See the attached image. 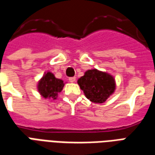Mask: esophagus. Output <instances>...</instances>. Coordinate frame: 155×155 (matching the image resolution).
I'll use <instances>...</instances> for the list:
<instances>
[{
	"label": "esophagus",
	"instance_id": "esophagus-1",
	"mask_svg": "<svg viewBox=\"0 0 155 155\" xmlns=\"http://www.w3.org/2000/svg\"><path fill=\"white\" fill-rule=\"evenodd\" d=\"M69 81H70V82H74L75 81V77H70L69 78Z\"/></svg>",
	"mask_w": 155,
	"mask_h": 155
}]
</instances>
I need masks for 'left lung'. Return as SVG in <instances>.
I'll list each match as a JSON object with an SVG mask.
<instances>
[{
    "label": "left lung",
    "instance_id": "8db88e82",
    "mask_svg": "<svg viewBox=\"0 0 155 155\" xmlns=\"http://www.w3.org/2000/svg\"><path fill=\"white\" fill-rule=\"evenodd\" d=\"M78 84L85 96L94 103H104L114 91V78L97 70H89L78 80Z\"/></svg>",
    "mask_w": 155,
    "mask_h": 155
}]
</instances>
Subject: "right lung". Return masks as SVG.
<instances>
[{"label":"right lung","mask_w":155,"mask_h":155,"mask_svg":"<svg viewBox=\"0 0 155 155\" xmlns=\"http://www.w3.org/2000/svg\"><path fill=\"white\" fill-rule=\"evenodd\" d=\"M63 86V81L56 79L51 72H47L39 82L38 90L44 98L56 99L58 93L62 91Z\"/></svg>","instance_id":"obj_1"}]
</instances>
